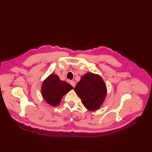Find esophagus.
<instances>
[{
  "mask_svg": "<svg viewBox=\"0 0 152 152\" xmlns=\"http://www.w3.org/2000/svg\"><path fill=\"white\" fill-rule=\"evenodd\" d=\"M70 84L73 86V87H75V86H76V83L75 82V81H70Z\"/></svg>",
  "mask_w": 152,
  "mask_h": 152,
  "instance_id": "esophagus-1",
  "label": "esophagus"
}]
</instances>
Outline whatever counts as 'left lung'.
<instances>
[{"label": "left lung", "instance_id": "left-lung-1", "mask_svg": "<svg viewBox=\"0 0 152 152\" xmlns=\"http://www.w3.org/2000/svg\"><path fill=\"white\" fill-rule=\"evenodd\" d=\"M75 91L84 107L90 111L99 109L107 95V87L101 77L91 73L81 77Z\"/></svg>", "mask_w": 152, "mask_h": 152}]
</instances>
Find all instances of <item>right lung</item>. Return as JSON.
I'll return each instance as SVG.
<instances>
[{
	"mask_svg": "<svg viewBox=\"0 0 152 152\" xmlns=\"http://www.w3.org/2000/svg\"><path fill=\"white\" fill-rule=\"evenodd\" d=\"M73 87L65 81H61L57 75L52 74L43 82L42 95L45 102L55 107L60 103L63 95Z\"/></svg>",
	"mask_w": 152,
	"mask_h": 152,
	"instance_id": "1",
	"label": "right lung"
}]
</instances>
